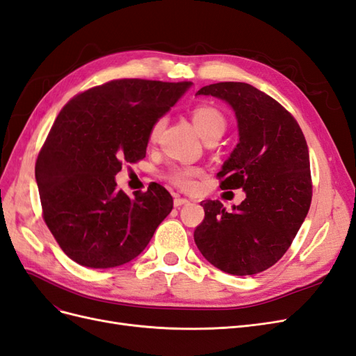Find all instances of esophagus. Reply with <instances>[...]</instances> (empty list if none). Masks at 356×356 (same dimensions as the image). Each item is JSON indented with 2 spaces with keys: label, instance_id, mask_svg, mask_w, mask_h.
Here are the masks:
<instances>
[{
  "label": "esophagus",
  "instance_id": "obj_1",
  "mask_svg": "<svg viewBox=\"0 0 356 356\" xmlns=\"http://www.w3.org/2000/svg\"><path fill=\"white\" fill-rule=\"evenodd\" d=\"M186 203H190V200L186 199V197H181L178 195L174 197V207L175 208H179V207H182V204H186Z\"/></svg>",
  "mask_w": 356,
  "mask_h": 356
}]
</instances>
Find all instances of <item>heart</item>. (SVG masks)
Segmentation results:
<instances>
[{"mask_svg":"<svg viewBox=\"0 0 356 356\" xmlns=\"http://www.w3.org/2000/svg\"><path fill=\"white\" fill-rule=\"evenodd\" d=\"M193 123L203 139L222 135L225 131V118L221 111L211 105H199L193 110ZM165 126V118H157L149 129V141H157ZM168 179L182 190H193L196 187V179L202 177V169L195 166H174L168 172Z\"/></svg>","mask_w":356,"mask_h":356,"instance_id":"obj_1","label":"heart"}]
</instances>
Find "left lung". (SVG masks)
Masks as SVG:
<instances>
[{"label":"left lung","mask_w":356,"mask_h":356,"mask_svg":"<svg viewBox=\"0 0 356 356\" xmlns=\"http://www.w3.org/2000/svg\"><path fill=\"white\" fill-rule=\"evenodd\" d=\"M197 95L215 96L234 110L239 143L217 177L222 190L243 188L246 199L232 212L220 200H203L204 218L195 230V242L225 273L264 272L286 252L310 208L305 135L291 113L251 84L215 83Z\"/></svg>","instance_id":"8db88e82"}]
</instances>
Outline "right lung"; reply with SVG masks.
I'll list each match as a JSON object with an SVG mask.
<instances>
[{
  "label": "right lung",
  "instance_id": "obj_1",
  "mask_svg": "<svg viewBox=\"0 0 356 356\" xmlns=\"http://www.w3.org/2000/svg\"><path fill=\"white\" fill-rule=\"evenodd\" d=\"M190 84L111 80L74 96L60 110L38 154L35 179L42 218L75 263L92 268L129 263L174 208L160 184L131 199L114 177L123 161L145 157L149 129Z\"/></svg>",
  "mask_w": 356,
  "mask_h": 356
}]
</instances>
